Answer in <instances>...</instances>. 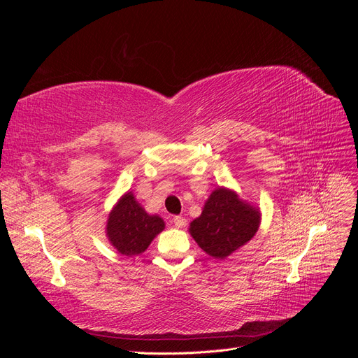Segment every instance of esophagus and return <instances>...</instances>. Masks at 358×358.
<instances>
[{
	"mask_svg": "<svg viewBox=\"0 0 358 358\" xmlns=\"http://www.w3.org/2000/svg\"><path fill=\"white\" fill-rule=\"evenodd\" d=\"M173 222H175L176 229H183V227L187 225V220L183 218V216H175V218H173Z\"/></svg>",
	"mask_w": 358,
	"mask_h": 358,
	"instance_id": "obj_1",
	"label": "esophagus"
}]
</instances>
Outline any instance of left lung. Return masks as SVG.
<instances>
[{
	"instance_id": "left-lung-1",
	"label": "left lung",
	"mask_w": 358,
	"mask_h": 358,
	"mask_svg": "<svg viewBox=\"0 0 358 358\" xmlns=\"http://www.w3.org/2000/svg\"><path fill=\"white\" fill-rule=\"evenodd\" d=\"M259 224L258 206L242 200L234 189L218 187L189 224V234L209 257L225 259L252 239Z\"/></svg>"
}]
</instances>
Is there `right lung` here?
I'll return each instance as SVG.
<instances>
[{"instance_id":"1","label":"right lung","mask_w":358,"mask_h":358,"mask_svg":"<svg viewBox=\"0 0 358 358\" xmlns=\"http://www.w3.org/2000/svg\"><path fill=\"white\" fill-rule=\"evenodd\" d=\"M164 227L159 215L148 213L133 191H127L107 216L106 237L119 254L134 257L145 252Z\"/></svg>"}]
</instances>
